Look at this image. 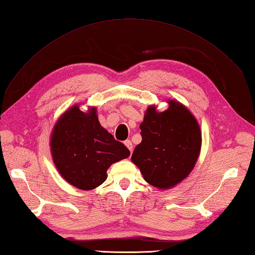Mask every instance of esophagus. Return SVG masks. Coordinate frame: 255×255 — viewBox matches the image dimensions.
Returning a JSON list of instances; mask_svg holds the SVG:
<instances>
[{
    "label": "esophagus",
    "mask_w": 255,
    "mask_h": 255,
    "mask_svg": "<svg viewBox=\"0 0 255 255\" xmlns=\"http://www.w3.org/2000/svg\"><path fill=\"white\" fill-rule=\"evenodd\" d=\"M124 145H126L128 148V150L129 151H133V144H132V141L131 140H126V141H124Z\"/></svg>",
    "instance_id": "esophagus-1"
}]
</instances>
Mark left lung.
<instances>
[{
	"mask_svg": "<svg viewBox=\"0 0 255 255\" xmlns=\"http://www.w3.org/2000/svg\"><path fill=\"white\" fill-rule=\"evenodd\" d=\"M157 113L150 106L140 123L141 141L132 161L144 179L154 187L169 189L188 176L199 157L200 128L190 111L175 101Z\"/></svg>",
	"mask_w": 255,
	"mask_h": 255,
	"instance_id": "obj_1",
	"label": "left lung"
}]
</instances>
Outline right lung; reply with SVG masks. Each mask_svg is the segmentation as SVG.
<instances>
[{"instance_id": "1", "label": "right lung", "mask_w": 255, "mask_h": 255, "mask_svg": "<svg viewBox=\"0 0 255 255\" xmlns=\"http://www.w3.org/2000/svg\"><path fill=\"white\" fill-rule=\"evenodd\" d=\"M51 149L54 163L74 187L91 190L107 178L108 167L129 156V150L105 129L96 109L84 114L71 107L55 124Z\"/></svg>"}]
</instances>
